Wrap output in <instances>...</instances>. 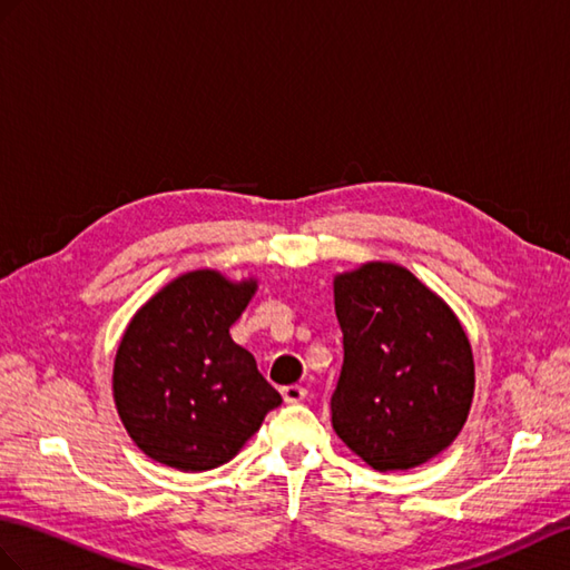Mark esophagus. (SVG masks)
Masks as SVG:
<instances>
[{"mask_svg":"<svg viewBox=\"0 0 570 570\" xmlns=\"http://www.w3.org/2000/svg\"><path fill=\"white\" fill-rule=\"evenodd\" d=\"M283 399H285V404H299V401L307 396V390H304V386H299V384H289V386H283Z\"/></svg>","mask_w":570,"mask_h":570,"instance_id":"1","label":"esophagus"}]
</instances>
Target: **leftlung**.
Here are the masks:
<instances>
[{"instance_id":"obj_1","label":"left lung","mask_w":570,"mask_h":570,"mask_svg":"<svg viewBox=\"0 0 570 570\" xmlns=\"http://www.w3.org/2000/svg\"><path fill=\"white\" fill-rule=\"evenodd\" d=\"M343 367L331 396L336 435L377 471L448 450L474 399V355L450 304L399 263L333 277Z\"/></svg>"}]
</instances>
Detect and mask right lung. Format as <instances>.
<instances>
[{
	"label": "right lung",
	"mask_w": 570,
	"mask_h": 570,
	"mask_svg": "<svg viewBox=\"0 0 570 570\" xmlns=\"http://www.w3.org/2000/svg\"><path fill=\"white\" fill-rule=\"evenodd\" d=\"M256 289V277L188 271L130 318L114 363V401L149 460L178 471L215 469L283 404L254 355L229 336Z\"/></svg>",
	"instance_id": "right-lung-1"
}]
</instances>
